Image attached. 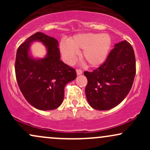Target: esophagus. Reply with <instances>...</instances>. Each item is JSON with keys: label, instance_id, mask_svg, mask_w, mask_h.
<instances>
[{"label": "esophagus", "instance_id": "esophagus-1", "mask_svg": "<svg viewBox=\"0 0 150 150\" xmlns=\"http://www.w3.org/2000/svg\"><path fill=\"white\" fill-rule=\"evenodd\" d=\"M76 73H77V75H82V70L77 69V70H76Z\"/></svg>", "mask_w": 150, "mask_h": 150}]
</instances>
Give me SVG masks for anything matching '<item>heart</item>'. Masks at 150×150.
<instances>
[{"mask_svg":"<svg viewBox=\"0 0 150 150\" xmlns=\"http://www.w3.org/2000/svg\"><path fill=\"white\" fill-rule=\"evenodd\" d=\"M112 46L109 34L84 33L75 35L68 42H61L60 49L65 60L72 63L76 59L77 51L82 52V61L89 67H99L107 58Z\"/></svg>","mask_w":150,"mask_h":150,"instance_id":"heart-1","label":"heart"}]
</instances>
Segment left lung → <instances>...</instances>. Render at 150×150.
<instances>
[{
	"label": "left lung",
	"instance_id": "1",
	"mask_svg": "<svg viewBox=\"0 0 150 150\" xmlns=\"http://www.w3.org/2000/svg\"><path fill=\"white\" fill-rule=\"evenodd\" d=\"M135 73L132 46L127 41L115 44L99 68L92 72H84L87 79L85 94L89 105L99 111L114 108L128 95Z\"/></svg>",
	"mask_w": 150,
	"mask_h": 150
}]
</instances>
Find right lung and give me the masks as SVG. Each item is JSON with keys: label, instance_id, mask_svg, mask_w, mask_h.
Wrapping results in <instances>:
<instances>
[{"label": "right lung", "instance_id": "1", "mask_svg": "<svg viewBox=\"0 0 150 150\" xmlns=\"http://www.w3.org/2000/svg\"><path fill=\"white\" fill-rule=\"evenodd\" d=\"M42 42L47 53L44 58L30 55L32 42ZM15 75L23 96L34 108L42 111L56 109L64 98L65 86L76 78V71L61 61L58 42L55 38L37 32L18 47Z\"/></svg>", "mask_w": 150, "mask_h": 150}]
</instances>
